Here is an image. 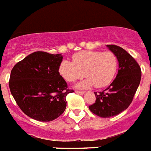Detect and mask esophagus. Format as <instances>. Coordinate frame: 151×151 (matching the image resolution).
<instances>
[{"label":"esophagus","instance_id":"esophagus-1","mask_svg":"<svg viewBox=\"0 0 151 151\" xmlns=\"http://www.w3.org/2000/svg\"><path fill=\"white\" fill-rule=\"evenodd\" d=\"M76 93H78V94H79V95H83V94L85 93L83 91H76Z\"/></svg>","mask_w":151,"mask_h":151}]
</instances>
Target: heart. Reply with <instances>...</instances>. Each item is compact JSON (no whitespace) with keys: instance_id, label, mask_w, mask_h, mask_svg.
<instances>
[{"instance_id":"heart-1","label":"heart","mask_w":151,"mask_h":151,"mask_svg":"<svg viewBox=\"0 0 151 151\" xmlns=\"http://www.w3.org/2000/svg\"><path fill=\"white\" fill-rule=\"evenodd\" d=\"M118 58L111 52L81 51L73 56V62L64 60L59 72L67 82H75L86 76L88 78L76 85L79 88L95 86L103 88L111 84L118 69Z\"/></svg>"}]
</instances>
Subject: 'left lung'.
<instances>
[{
    "instance_id": "obj_1",
    "label": "left lung",
    "mask_w": 151,
    "mask_h": 151,
    "mask_svg": "<svg viewBox=\"0 0 151 151\" xmlns=\"http://www.w3.org/2000/svg\"><path fill=\"white\" fill-rule=\"evenodd\" d=\"M118 61V75L111 84L99 94L88 106L91 112L101 118H110L127 109L140 85L141 70L138 63L126 50L115 45H107Z\"/></svg>"
}]
</instances>
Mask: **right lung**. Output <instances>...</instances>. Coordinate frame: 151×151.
<instances>
[{"instance_id": "obj_1", "label": "right lung", "mask_w": 151, "mask_h": 151, "mask_svg": "<svg viewBox=\"0 0 151 151\" xmlns=\"http://www.w3.org/2000/svg\"><path fill=\"white\" fill-rule=\"evenodd\" d=\"M61 53L29 54L11 70L9 87L17 104L29 118L50 122L66 108V95L73 92L59 73Z\"/></svg>"}]
</instances>
